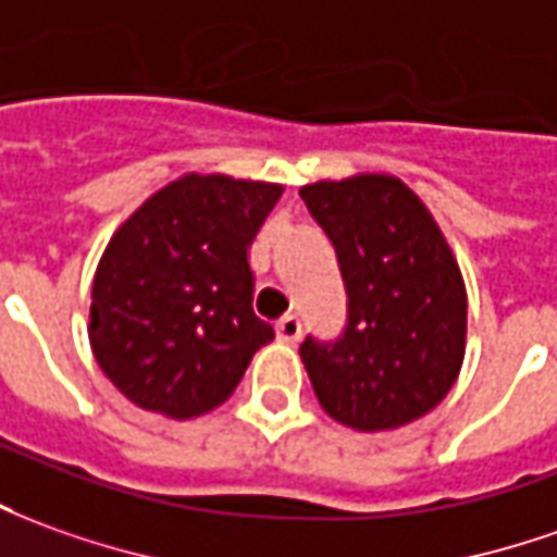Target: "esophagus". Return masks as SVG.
Instances as JSON below:
<instances>
[{"label": "esophagus", "mask_w": 557, "mask_h": 557, "mask_svg": "<svg viewBox=\"0 0 557 557\" xmlns=\"http://www.w3.org/2000/svg\"><path fill=\"white\" fill-rule=\"evenodd\" d=\"M275 333H278V339L282 343H297L302 336V324H300V318L297 315H285V318H278V324H275Z\"/></svg>", "instance_id": "obj_1"}]
</instances>
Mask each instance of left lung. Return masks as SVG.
I'll return each mask as SVG.
<instances>
[{
  "label": "left lung",
  "mask_w": 557,
  "mask_h": 557,
  "mask_svg": "<svg viewBox=\"0 0 557 557\" xmlns=\"http://www.w3.org/2000/svg\"><path fill=\"white\" fill-rule=\"evenodd\" d=\"M300 197L348 294L343 333L300 345L318 403L363 433L428 416L461 373L467 339V290L443 230L394 175L306 184Z\"/></svg>",
  "instance_id": "8db88e82"
}]
</instances>
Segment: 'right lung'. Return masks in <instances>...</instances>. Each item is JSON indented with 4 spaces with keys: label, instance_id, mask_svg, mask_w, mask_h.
<instances>
[{
    "label": "right lung",
    "instance_id": "obj_1",
    "mask_svg": "<svg viewBox=\"0 0 557 557\" xmlns=\"http://www.w3.org/2000/svg\"><path fill=\"white\" fill-rule=\"evenodd\" d=\"M282 184L184 175L111 236L90 306L96 363L124 397L169 418L227 400L275 330L255 315L248 245Z\"/></svg>",
    "mask_w": 557,
    "mask_h": 557
}]
</instances>
